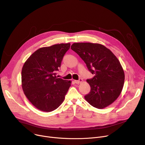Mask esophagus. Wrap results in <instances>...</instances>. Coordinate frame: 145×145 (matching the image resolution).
Wrapping results in <instances>:
<instances>
[{
	"label": "esophagus",
	"mask_w": 145,
	"mask_h": 145,
	"mask_svg": "<svg viewBox=\"0 0 145 145\" xmlns=\"http://www.w3.org/2000/svg\"><path fill=\"white\" fill-rule=\"evenodd\" d=\"M74 83H76V84H79V83L83 82V79H82V78H80V79L78 80H74Z\"/></svg>",
	"instance_id": "obj_1"
}]
</instances>
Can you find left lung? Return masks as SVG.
I'll list each match as a JSON object with an SVG mask.
<instances>
[{
	"instance_id": "obj_1",
	"label": "left lung",
	"mask_w": 145,
	"mask_h": 145,
	"mask_svg": "<svg viewBox=\"0 0 145 145\" xmlns=\"http://www.w3.org/2000/svg\"><path fill=\"white\" fill-rule=\"evenodd\" d=\"M71 49L84 61L93 78L87 79L91 87L86 100L98 109H103L115 101L123 88L125 75L120 61L103 45L74 43Z\"/></svg>"
}]
</instances>
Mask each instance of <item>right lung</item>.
Wrapping results in <instances>:
<instances>
[{"instance_id": "right-lung-1", "label": "right lung", "mask_w": 145, "mask_h": 145, "mask_svg": "<svg viewBox=\"0 0 145 145\" xmlns=\"http://www.w3.org/2000/svg\"><path fill=\"white\" fill-rule=\"evenodd\" d=\"M70 43L37 50L25 61L21 72L22 87L30 102L41 111L50 112L63 102L71 81L56 76Z\"/></svg>"}]
</instances>
